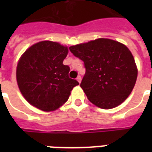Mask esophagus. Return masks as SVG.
Instances as JSON below:
<instances>
[{
	"label": "esophagus",
	"instance_id": "obj_1",
	"mask_svg": "<svg viewBox=\"0 0 152 152\" xmlns=\"http://www.w3.org/2000/svg\"><path fill=\"white\" fill-rule=\"evenodd\" d=\"M76 80H77V81H78L79 83H80L81 80H82V79H81V76H77V78H76Z\"/></svg>",
	"mask_w": 152,
	"mask_h": 152
}]
</instances>
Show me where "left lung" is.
Wrapping results in <instances>:
<instances>
[{"label": "left lung", "instance_id": "left-lung-1", "mask_svg": "<svg viewBox=\"0 0 152 152\" xmlns=\"http://www.w3.org/2000/svg\"><path fill=\"white\" fill-rule=\"evenodd\" d=\"M86 69L80 87L91 102L108 110L120 105L134 88L137 68L129 49L114 40L98 39L69 47Z\"/></svg>", "mask_w": 152, "mask_h": 152}]
</instances>
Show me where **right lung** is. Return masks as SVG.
Returning a JSON list of instances; mask_svg holds the SVG:
<instances>
[{
	"label": "right lung",
	"mask_w": 152,
	"mask_h": 152,
	"mask_svg": "<svg viewBox=\"0 0 152 152\" xmlns=\"http://www.w3.org/2000/svg\"><path fill=\"white\" fill-rule=\"evenodd\" d=\"M68 48L50 41L31 46L21 56L16 68L20 92L31 105L41 110H57L69 99L79 83L69 77L70 68L63 64Z\"/></svg>",
	"instance_id": "add662e5"
}]
</instances>
